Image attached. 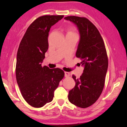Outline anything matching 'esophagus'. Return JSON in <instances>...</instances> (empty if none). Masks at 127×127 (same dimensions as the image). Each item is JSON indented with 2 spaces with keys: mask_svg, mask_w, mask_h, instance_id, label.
Segmentation results:
<instances>
[{
  "mask_svg": "<svg viewBox=\"0 0 127 127\" xmlns=\"http://www.w3.org/2000/svg\"><path fill=\"white\" fill-rule=\"evenodd\" d=\"M64 76H65V77L69 76V73L67 72H64Z\"/></svg>",
  "mask_w": 127,
  "mask_h": 127,
  "instance_id": "1",
  "label": "esophagus"
}]
</instances>
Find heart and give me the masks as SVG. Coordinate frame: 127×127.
<instances>
[{
  "label": "heart",
  "mask_w": 127,
  "mask_h": 127,
  "mask_svg": "<svg viewBox=\"0 0 127 127\" xmlns=\"http://www.w3.org/2000/svg\"><path fill=\"white\" fill-rule=\"evenodd\" d=\"M67 35H70V34H75V30L72 28H68L67 30Z\"/></svg>",
  "instance_id": "obj_1"
}]
</instances>
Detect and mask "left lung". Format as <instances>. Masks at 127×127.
Segmentation results:
<instances>
[{
    "label": "left lung",
    "mask_w": 127,
    "mask_h": 127,
    "mask_svg": "<svg viewBox=\"0 0 127 127\" xmlns=\"http://www.w3.org/2000/svg\"><path fill=\"white\" fill-rule=\"evenodd\" d=\"M76 25L80 40L76 56L82 59L83 73L79 79L72 76L75 87L69 91L68 100L78 107L87 108L95 103L103 91L108 61L103 38L88 19L70 16L64 18Z\"/></svg>",
    "instance_id": "left-lung-1"
}]
</instances>
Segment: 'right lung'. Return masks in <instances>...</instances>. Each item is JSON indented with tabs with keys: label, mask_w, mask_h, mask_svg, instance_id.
I'll return each mask as SVG.
<instances>
[{
	"label": "right lung",
	"mask_w": 127,
	"mask_h": 127,
	"mask_svg": "<svg viewBox=\"0 0 127 127\" xmlns=\"http://www.w3.org/2000/svg\"><path fill=\"white\" fill-rule=\"evenodd\" d=\"M63 15H45L27 28L16 56V77L23 97L30 105L40 108L53 100L54 91L64 76L63 70L41 66L48 48L50 28Z\"/></svg>",
	"instance_id": "1"
}]
</instances>
